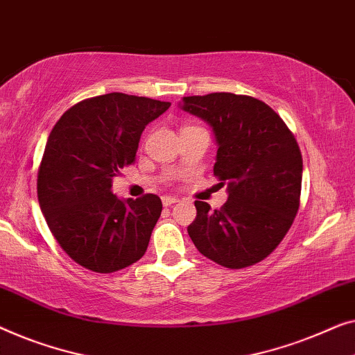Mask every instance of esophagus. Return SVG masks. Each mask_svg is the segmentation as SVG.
Instances as JSON below:
<instances>
[{
	"label": "esophagus",
	"instance_id": "obj_1",
	"mask_svg": "<svg viewBox=\"0 0 355 355\" xmlns=\"http://www.w3.org/2000/svg\"><path fill=\"white\" fill-rule=\"evenodd\" d=\"M162 202H163V205H165V207H171V205H174V203H178V202H179V198H176V197H171V195H169V197H163V198H162Z\"/></svg>",
	"mask_w": 355,
	"mask_h": 355
}]
</instances>
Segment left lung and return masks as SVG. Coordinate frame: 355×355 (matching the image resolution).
I'll return each instance as SVG.
<instances>
[{
  "mask_svg": "<svg viewBox=\"0 0 355 355\" xmlns=\"http://www.w3.org/2000/svg\"><path fill=\"white\" fill-rule=\"evenodd\" d=\"M182 109L213 128L219 146L214 176L229 190L227 202L214 211L195 200L190 239L203 256L229 269L259 263L280 245L300 209V146L285 121L251 96H189Z\"/></svg>",
  "mask_w": 355,
  "mask_h": 355,
  "instance_id": "1",
  "label": "left lung"
}]
</instances>
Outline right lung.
I'll return each instance as SVG.
<instances>
[{
    "label": "right lung",
    "instance_id": "1",
    "mask_svg": "<svg viewBox=\"0 0 355 355\" xmlns=\"http://www.w3.org/2000/svg\"><path fill=\"white\" fill-rule=\"evenodd\" d=\"M171 102L110 92L59 118L38 169V202L54 239L76 264L110 274L139 261L162 214L153 193L116 198L112 179L135 163L141 135Z\"/></svg>",
    "mask_w": 355,
    "mask_h": 355
}]
</instances>
